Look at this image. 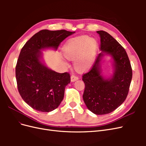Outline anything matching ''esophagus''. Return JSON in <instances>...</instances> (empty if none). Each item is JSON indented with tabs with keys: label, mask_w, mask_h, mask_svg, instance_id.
<instances>
[{
	"label": "esophagus",
	"mask_w": 146,
	"mask_h": 146,
	"mask_svg": "<svg viewBox=\"0 0 146 146\" xmlns=\"http://www.w3.org/2000/svg\"><path fill=\"white\" fill-rule=\"evenodd\" d=\"M77 80H78V77L76 76H75V75H72L71 77H70V80H71L72 82L76 81Z\"/></svg>",
	"instance_id": "obj_1"
}]
</instances>
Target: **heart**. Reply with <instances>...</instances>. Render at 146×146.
Returning <instances> with one entry per match:
<instances>
[{
  "instance_id": "1",
  "label": "heart",
  "mask_w": 146,
  "mask_h": 146,
  "mask_svg": "<svg viewBox=\"0 0 146 146\" xmlns=\"http://www.w3.org/2000/svg\"><path fill=\"white\" fill-rule=\"evenodd\" d=\"M98 42L94 38L83 36L70 39L64 46L63 55L70 60H76V69L84 71L89 69L94 60Z\"/></svg>"
}]
</instances>
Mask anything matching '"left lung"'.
Returning a JSON list of instances; mask_svg holds the SVG:
<instances>
[{"label":"left lung","mask_w":146,"mask_h":146,"mask_svg":"<svg viewBox=\"0 0 146 146\" xmlns=\"http://www.w3.org/2000/svg\"><path fill=\"white\" fill-rule=\"evenodd\" d=\"M100 38L102 52L89 72L83 74L85 88L83 99L87 108L98 115L108 114L125 101L132 78V69L125 50L105 31H97ZM105 54L113 60V74L105 79L101 75L100 62Z\"/></svg>","instance_id":"1"}]
</instances>
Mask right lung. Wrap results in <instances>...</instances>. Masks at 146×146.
Segmentation results:
<instances>
[{
  "label": "right lung",
  "mask_w": 146,
  "mask_h": 146,
  "mask_svg": "<svg viewBox=\"0 0 146 146\" xmlns=\"http://www.w3.org/2000/svg\"><path fill=\"white\" fill-rule=\"evenodd\" d=\"M75 32L65 30H42L35 34L22 48L16 66L19 94L30 107L41 112L56 109L63 100L65 87L70 82L69 73H58L41 61V50L58 48L65 38Z\"/></svg>",
  "instance_id": "obj_1"
}]
</instances>
